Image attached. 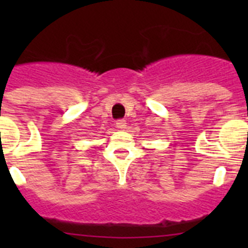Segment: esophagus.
Masks as SVG:
<instances>
[{
  "label": "esophagus",
  "mask_w": 248,
  "mask_h": 248,
  "mask_svg": "<svg viewBox=\"0 0 248 248\" xmlns=\"http://www.w3.org/2000/svg\"><path fill=\"white\" fill-rule=\"evenodd\" d=\"M115 125H117V128L120 129V130H124V129L126 128V120L118 119L117 122H115Z\"/></svg>",
  "instance_id": "34e87169"
}]
</instances>
